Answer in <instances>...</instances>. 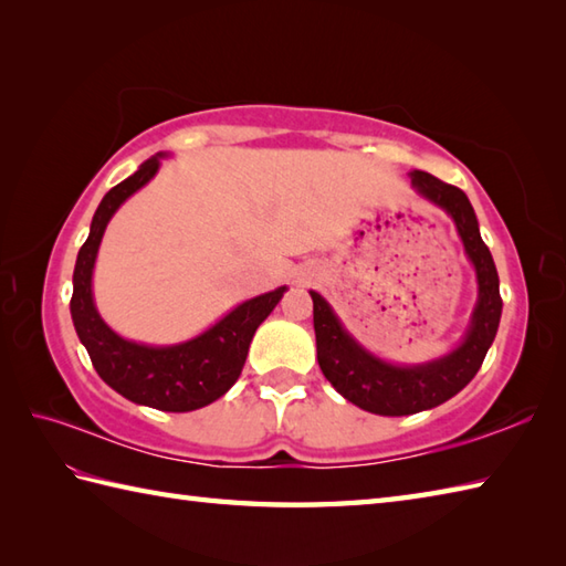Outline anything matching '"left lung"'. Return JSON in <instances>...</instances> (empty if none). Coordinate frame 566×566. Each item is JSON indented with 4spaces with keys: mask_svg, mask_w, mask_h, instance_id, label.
I'll use <instances>...</instances> for the list:
<instances>
[{
    "mask_svg": "<svg viewBox=\"0 0 566 566\" xmlns=\"http://www.w3.org/2000/svg\"><path fill=\"white\" fill-rule=\"evenodd\" d=\"M409 177L413 191L453 218L464 254L476 273V305L462 342L436 360L419 366H395L363 348L346 332L332 305L319 293L310 291L315 303L317 360L324 378L350 405L380 417H407L455 397L480 370L496 336L501 305H504L499 295V273L492 251L482 242L470 198L460 188L443 184L426 171L413 169Z\"/></svg>",
    "mask_w": 566,
    "mask_h": 566,
    "instance_id": "1",
    "label": "left lung"
}]
</instances>
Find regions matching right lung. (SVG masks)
<instances>
[{
  "label": "right lung",
  "mask_w": 566,
  "mask_h": 566,
  "mask_svg": "<svg viewBox=\"0 0 566 566\" xmlns=\"http://www.w3.org/2000/svg\"><path fill=\"white\" fill-rule=\"evenodd\" d=\"M161 157L155 155L143 161L133 177L113 186L98 203L90 237L82 244L72 275L70 312L80 342L90 354L94 368L108 387L116 389L135 405L161 411H193L220 399L240 378L249 344L259 324L266 319L279 300L287 291L285 285L247 300L228 312L188 342L171 346H147L123 338L98 315L92 293V275L98 254V244L106 224L125 200L155 179Z\"/></svg>",
  "instance_id": "right-lung-1"
}]
</instances>
